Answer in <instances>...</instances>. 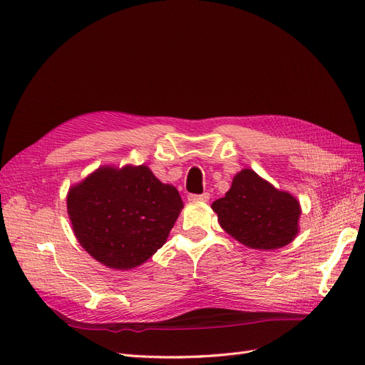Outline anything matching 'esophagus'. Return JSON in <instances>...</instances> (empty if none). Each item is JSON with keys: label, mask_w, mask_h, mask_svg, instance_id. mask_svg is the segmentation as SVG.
Wrapping results in <instances>:
<instances>
[{"label": "esophagus", "mask_w": 365, "mask_h": 365, "mask_svg": "<svg viewBox=\"0 0 365 365\" xmlns=\"http://www.w3.org/2000/svg\"><path fill=\"white\" fill-rule=\"evenodd\" d=\"M190 202H207L210 200V193H202V195H189L187 197Z\"/></svg>", "instance_id": "1"}]
</instances>
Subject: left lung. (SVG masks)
<instances>
[{"label": "left lung", "instance_id": "obj_1", "mask_svg": "<svg viewBox=\"0 0 365 365\" xmlns=\"http://www.w3.org/2000/svg\"><path fill=\"white\" fill-rule=\"evenodd\" d=\"M230 236L256 250H275L291 244L298 233L300 202L288 192L251 170H240L224 197L212 204Z\"/></svg>", "mask_w": 365, "mask_h": 365}]
</instances>
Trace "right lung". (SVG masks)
I'll return each mask as SVG.
<instances>
[{
    "label": "right lung",
    "instance_id": "obj_1",
    "mask_svg": "<svg viewBox=\"0 0 365 365\" xmlns=\"http://www.w3.org/2000/svg\"><path fill=\"white\" fill-rule=\"evenodd\" d=\"M184 204L148 165H103L73 185L67 210L74 236L108 268L132 269L168 239Z\"/></svg>",
    "mask_w": 365,
    "mask_h": 365
}]
</instances>
